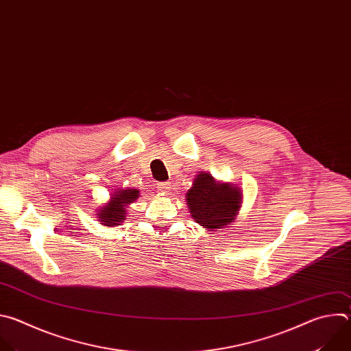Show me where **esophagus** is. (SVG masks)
Listing matches in <instances>:
<instances>
[{"label":"esophagus","mask_w":351,"mask_h":351,"mask_svg":"<svg viewBox=\"0 0 351 351\" xmlns=\"http://www.w3.org/2000/svg\"><path fill=\"white\" fill-rule=\"evenodd\" d=\"M156 185H158V186H156L158 191L162 192V193H167L169 189H170V184H169V182H158Z\"/></svg>","instance_id":"34e87169"}]
</instances>
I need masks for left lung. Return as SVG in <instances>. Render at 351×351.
<instances>
[{
	"mask_svg": "<svg viewBox=\"0 0 351 351\" xmlns=\"http://www.w3.org/2000/svg\"><path fill=\"white\" fill-rule=\"evenodd\" d=\"M186 204L195 223L213 231L235 220L242 204V191L234 184L216 181L208 173H200L186 192Z\"/></svg>",
	"mask_w": 351,
	"mask_h": 351,
	"instance_id": "obj_1",
	"label": "left lung"
}]
</instances>
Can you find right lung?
Masks as SVG:
<instances>
[{"label": "right lung", "mask_w": 351, "mask_h": 351, "mask_svg": "<svg viewBox=\"0 0 351 351\" xmlns=\"http://www.w3.org/2000/svg\"><path fill=\"white\" fill-rule=\"evenodd\" d=\"M139 197L138 189H116L110 195V200L101 208H98L97 219L99 220V224L106 227H116L121 226V223L125 220L127 215V206L130 203H134Z\"/></svg>", "instance_id": "1"}]
</instances>
